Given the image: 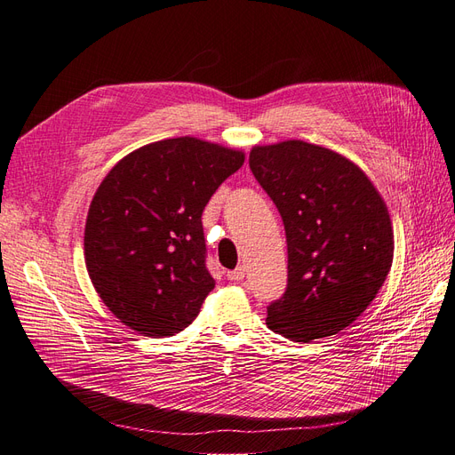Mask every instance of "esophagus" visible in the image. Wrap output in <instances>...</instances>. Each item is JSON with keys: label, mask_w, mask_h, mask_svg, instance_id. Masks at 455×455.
Instances as JSON below:
<instances>
[{"label": "esophagus", "mask_w": 455, "mask_h": 455, "mask_svg": "<svg viewBox=\"0 0 455 455\" xmlns=\"http://www.w3.org/2000/svg\"><path fill=\"white\" fill-rule=\"evenodd\" d=\"M228 279L231 283H241L244 279V267L239 266V267H235L233 271H228Z\"/></svg>", "instance_id": "34e87169"}]
</instances>
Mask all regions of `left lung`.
Listing matches in <instances>:
<instances>
[{"instance_id":"left-lung-1","label":"left lung","mask_w":455,"mask_h":455,"mask_svg":"<svg viewBox=\"0 0 455 455\" xmlns=\"http://www.w3.org/2000/svg\"><path fill=\"white\" fill-rule=\"evenodd\" d=\"M249 164L286 233L288 283L267 307V326L292 341L338 334L371 304L391 269L387 206L355 163L323 146H254Z\"/></svg>"}]
</instances>
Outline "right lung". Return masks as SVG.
I'll return each instance as SVG.
<instances>
[{"mask_svg": "<svg viewBox=\"0 0 455 455\" xmlns=\"http://www.w3.org/2000/svg\"><path fill=\"white\" fill-rule=\"evenodd\" d=\"M244 154L191 136L123 157L96 189L85 224V264L108 309L144 336L194 323L214 288L201 214Z\"/></svg>", "mask_w": 455, "mask_h": 455, "instance_id": "right-lung-1", "label": "right lung"}]
</instances>
